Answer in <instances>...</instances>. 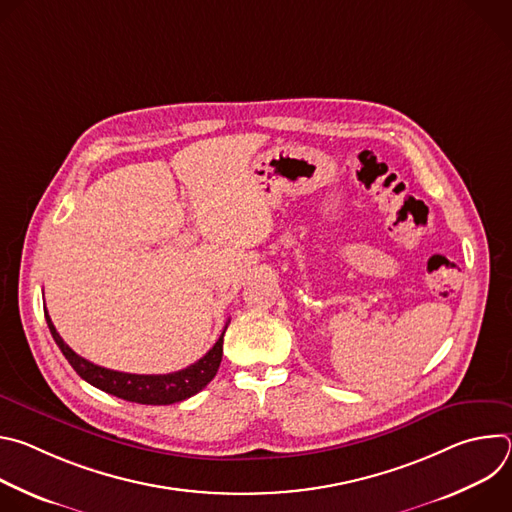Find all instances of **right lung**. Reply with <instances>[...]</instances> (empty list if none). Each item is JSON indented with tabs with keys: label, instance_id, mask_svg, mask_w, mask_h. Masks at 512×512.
<instances>
[{
	"label": "right lung",
	"instance_id": "right-lung-1",
	"mask_svg": "<svg viewBox=\"0 0 512 512\" xmlns=\"http://www.w3.org/2000/svg\"><path fill=\"white\" fill-rule=\"evenodd\" d=\"M46 314V324L50 328V334L54 342L58 344L60 352L64 358L70 362V367L77 371L81 379L91 383L93 387L115 395L119 399L131 401V403H141V405H172L178 401H184L198 391H202L216 375L218 367H221L223 360V336L227 332V326L221 334V338L216 340V344L190 367L168 373V375H131V373H119L111 371L105 367H99V364L89 362L87 358L79 356L75 350H72L56 332L48 312Z\"/></svg>",
	"mask_w": 512,
	"mask_h": 512
}]
</instances>
